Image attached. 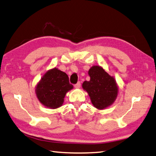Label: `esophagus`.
<instances>
[{"label": "esophagus", "mask_w": 156, "mask_h": 156, "mask_svg": "<svg viewBox=\"0 0 156 156\" xmlns=\"http://www.w3.org/2000/svg\"><path fill=\"white\" fill-rule=\"evenodd\" d=\"M80 87H81V82H80V81L77 82V83H76V84L75 85V88H79Z\"/></svg>", "instance_id": "1"}]
</instances>
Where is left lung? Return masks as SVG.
<instances>
[{"label":"left lung","instance_id":"left-lung-1","mask_svg":"<svg viewBox=\"0 0 156 156\" xmlns=\"http://www.w3.org/2000/svg\"><path fill=\"white\" fill-rule=\"evenodd\" d=\"M88 73L90 80L83 82V88L87 91L92 104L96 108H106L117 97L118 87L115 80L99 66H92Z\"/></svg>","mask_w":156,"mask_h":156}]
</instances>
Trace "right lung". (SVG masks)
Wrapping results in <instances>:
<instances>
[{
	"instance_id": "right-lung-1",
	"label": "right lung",
	"mask_w": 156,
	"mask_h": 156,
	"mask_svg": "<svg viewBox=\"0 0 156 156\" xmlns=\"http://www.w3.org/2000/svg\"><path fill=\"white\" fill-rule=\"evenodd\" d=\"M73 86L68 75L56 68L48 71L36 86L38 100L44 106L55 109L62 106L65 94Z\"/></svg>"
}]
</instances>
